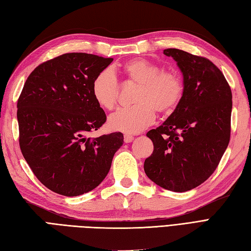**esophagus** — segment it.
<instances>
[{"mask_svg":"<svg viewBox=\"0 0 251 251\" xmlns=\"http://www.w3.org/2000/svg\"><path fill=\"white\" fill-rule=\"evenodd\" d=\"M133 139H134V136L133 135H130V134H125V136H124V140H125V143H131V142H133Z\"/></svg>","mask_w":251,"mask_h":251,"instance_id":"esophagus-1","label":"esophagus"}]
</instances>
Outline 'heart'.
Listing matches in <instances>:
<instances>
[{
    "mask_svg": "<svg viewBox=\"0 0 251 251\" xmlns=\"http://www.w3.org/2000/svg\"><path fill=\"white\" fill-rule=\"evenodd\" d=\"M127 82L137 84L134 95L135 105L120 108L109 116L107 126L113 131L138 133L155 118V109L168 113L179 104L184 84L176 71H161L160 66L145 58H135L121 67ZM94 99L100 107L111 111L118 101L119 86L114 72L102 70L91 85Z\"/></svg>",
    "mask_w": 251,
    "mask_h": 251,
    "instance_id": "heart-1",
    "label": "heart"
}]
</instances>
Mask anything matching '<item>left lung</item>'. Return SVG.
I'll return each mask as SVG.
<instances>
[{"instance_id": "left-lung-1", "label": "left lung", "mask_w": 251, "mask_h": 251, "mask_svg": "<svg viewBox=\"0 0 251 251\" xmlns=\"http://www.w3.org/2000/svg\"><path fill=\"white\" fill-rule=\"evenodd\" d=\"M164 54L180 68L184 93L173 114L147 133L154 149L144 169L156 185L182 193L209 179L227 149L232 93L223 72L207 58L179 49Z\"/></svg>"}]
</instances>
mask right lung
<instances>
[{
    "mask_svg": "<svg viewBox=\"0 0 251 251\" xmlns=\"http://www.w3.org/2000/svg\"><path fill=\"white\" fill-rule=\"evenodd\" d=\"M112 62L66 53L36 67L24 84L17 104L20 149L34 175L54 193L75 197L93 191L124 144L120 132L87 137L106 121L91 85Z\"/></svg>",
    "mask_w": 251,
    "mask_h": 251,
    "instance_id": "right-lung-1",
    "label": "right lung"
}]
</instances>
